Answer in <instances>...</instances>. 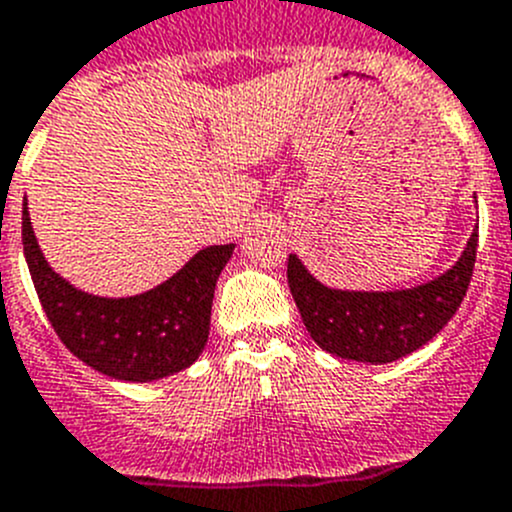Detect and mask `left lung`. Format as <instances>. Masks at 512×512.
Listing matches in <instances>:
<instances>
[{
  "mask_svg": "<svg viewBox=\"0 0 512 512\" xmlns=\"http://www.w3.org/2000/svg\"><path fill=\"white\" fill-rule=\"evenodd\" d=\"M477 202V197H475ZM477 229L460 260L434 280L404 290H338L288 257V285L305 328L323 351L361 364H391L432 341L460 308L472 278Z\"/></svg>",
  "mask_w": 512,
  "mask_h": 512,
  "instance_id": "1",
  "label": "left lung"
}]
</instances>
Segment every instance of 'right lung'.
<instances>
[{
    "label": "right lung",
    "mask_w": 512,
    "mask_h": 512,
    "mask_svg": "<svg viewBox=\"0 0 512 512\" xmlns=\"http://www.w3.org/2000/svg\"><path fill=\"white\" fill-rule=\"evenodd\" d=\"M27 197L22 245L37 298L73 356L100 374L148 384L189 369L209 338L212 298L234 245L199 250L179 272L146 293L100 298L57 275L37 245Z\"/></svg>",
    "instance_id": "right-lung-1"
}]
</instances>
